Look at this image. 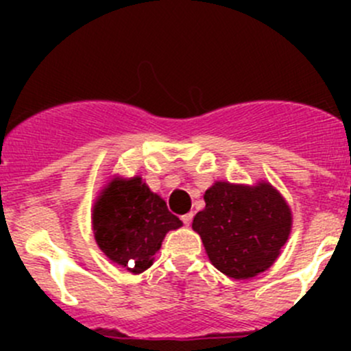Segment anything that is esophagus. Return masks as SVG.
<instances>
[{"label":"esophagus","mask_w":351,"mask_h":351,"mask_svg":"<svg viewBox=\"0 0 351 351\" xmlns=\"http://www.w3.org/2000/svg\"><path fill=\"white\" fill-rule=\"evenodd\" d=\"M192 219H193V214H192V212H189V214L182 215V221H183V224H185V226H190V224H192Z\"/></svg>","instance_id":"obj_1"}]
</instances>
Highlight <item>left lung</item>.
<instances>
[{
	"label": "left lung",
	"mask_w": 351,
	"mask_h": 351,
	"mask_svg": "<svg viewBox=\"0 0 351 351\" xmlns=\"http://www.w3.org/2000/svg\"><path fill=\"white\" fill-rule=\"evenodd\" d=\"M204 200L192 228L219 271L246 280L277 261L292 231V210L275 186L263 180L251 186L215 182Z\"/></svg>",
	"instance_id": "left-lung-1"
}]
</instances>
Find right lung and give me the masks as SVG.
<instances>
[{
  "instance_id": "right-lung-1",
  "label": "right lung",
  "mask_w": 351,
  "mask_h": 351,
  "mask_svg": "<svg viewBox=\"0 0 351 351\" xmlns=\"http://www.w3.org/2000/svg\"><path fill=\"white\" fill-rule=\"evenodd\" d=\"M91 226L105 256L137 275L153 265L165 236L182 228L183 222L141 176H113L95 200ZM129 261H134L132 269Z\"/></svg>"
}]
</instances>
